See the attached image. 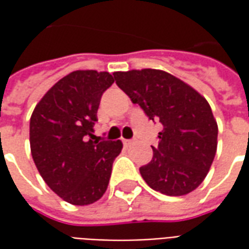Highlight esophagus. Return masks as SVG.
<instances>
[{
	"label": "esophagus",
	"mask_w": 249,
	"mask_h": 249,
	"mask_svg": "<svg viewBox=\"0 0 249 249\" xmlns=\"http://www.w3.org/2000/svg\"><path fill=\"white\" fill-rule=\"evenodd\" d=\"M123 142H124L125 146H129L130 144L133 142V140H126V139H124V140H123Z\"/></svg>",
	"instance_id": "esophagus-1"
}]
</instances>
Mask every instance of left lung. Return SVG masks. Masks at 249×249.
Instances as JSON below:
<instances>
[{
  "mask_svg": "<svg viewBox=\"0 0 249 249\" xmlns=\"http://www.w3.org/2000/svg\"><path fill=\"white\" fill-rule=\"evenodd\" d=\"M116 84L153 121L159 145L140 168L145 183L167 196H184L203 183L217 149V123L208 101L187 82L160 69L114 71Z\"/></svg>",
  "mask_w": 249,
  "mask_h": 249,
  "instance_id": "obj_1",
  "label": "left lung"
}]
</instances>
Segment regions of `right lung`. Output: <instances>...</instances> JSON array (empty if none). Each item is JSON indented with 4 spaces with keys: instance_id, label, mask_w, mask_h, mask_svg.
Returning <instances> with one entry per match:
<instances>
[{
    "instance_id": "1",
    "label": "right lung",
    "mask_w": 249,
    "mask_h": 249,
    "mask_svg": "<svg viewBox=\"0 0 249 249\" xmlns=\"http://www.w3.org/2000/svg\"><path fill=\"white\" fill-rule=\"evenodd\" d=\"M108 71H74L44 94L30 117V152L41 178L62 200L89 205L103 197L123 142L94 141Z\"/></svg>"
}]
</instances>
